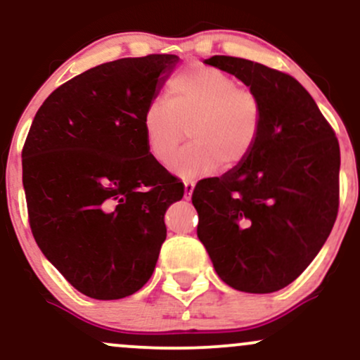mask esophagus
I'll return each mask as SVG.
<instances>
[{"mask_svg":"<svg viewBox=\"0 0 360 360\" xmlns=\"http://www.w3.org/2000/svg\"><path fill=\"white\" fill-rule=\"evenodd\" d=\"M193 191H194V181L186 179L184 181V198L186 200H189V198H191Z\"/></svg>","mask_w":360,"mask_h":360,"instance_id":"obj_1","label":"esophagus"}]
</instances>
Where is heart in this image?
<instances>
[{
    "instance_id": "b5f03b06",
    "label": "heart",
    "mask_w": 360,
    "mask_h": 360,
    "mask_svg": "<svg viewBox=\"0 0 360 360\" xmlns=\"http://www.w3.org/2000/svg\"><path fill=\"white\" fill-rule=\"evenodd\" d=\"M260 105L230 74L198 65L176 74L166 101L155 100L143 111L142 127L148 154L166 164L188 128L190 143L176 153L169 169L176 176L198 177L232 169L249 157L259 139Z\"/></svg>"
}]
</instances>
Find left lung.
<instances>
[{"label":"left lung","mask_w":360,"mask_h":360,"mask_svg":"<svg viewBox=\"0 0 360 360\" xmlns=\"http://www.w3.org/2000/svg\"><path fill=\"white\" fill-rule=\"evenodd\" d=\"M205 64L250 88L262 122L243 162L194 188L198 238L229 286L279 291L307 269L333 229L338 140L295 77L240 57L213 56Z\"/></svg>","instance_id":"left-lung-1"}]
</instances>
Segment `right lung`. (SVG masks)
Segmentation results:
<instances>
[{"label": "right lung", "mask_w": 360, "mask_h": 360, "mask_svg": "<svg viewBox=\"0 0 360 360\" xmlns=\"http://www.w3.org/2000/svg\"><path fill=\"white\" fill-rule=\"evenodd\" d=\"M179 57L154 53L96 65L37 111L22 152L37 245L82 295L120 300L150 279L164 214L183 183L148 154L143 111Z\"/></svg>", "instance_id": "add662e5"}]
</instances>
